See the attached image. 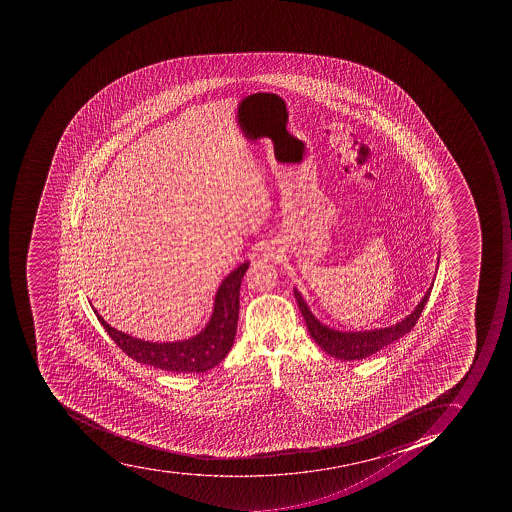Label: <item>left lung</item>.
<instances>
[{
	"label": "left lung",
	"mask_w": 512,
	"mask_h": 512,
	"mask_svg": "<svg viewBox=\"0 0 512 512\" xmlns=\"http://www.w3.org/2000/svg\"><path fill=\"white\" fill-rule=\"evenodd\" d=\"M432 286L424 294L415 310L410 315L403 318L402 322L395 325L386 326V328H376V330L367 331H339L333 330L330 326L323 325L315 315L310 312L306 301L302 299L301 293L294 288V298L298 301L299 310L302 317L306 320L307 331H309L315 343L322 347L326 354H330L334 359L339 360H363L381 351L383 347L395 343L397 339L403 338L405 334L413 330V326L419 320V315L426 306L427 299L431 296Z\"/></svg>",
	"instance_id": "8db88e82"
}]
</instances>
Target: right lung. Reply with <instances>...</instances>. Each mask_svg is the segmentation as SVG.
<instances>
[{
  "label": "right lung",
  "mask_w": 512,
  "mask_h": 512,
  "mask_svg": "<svg viewBox=\"0 0 512 512\" xmlns=\"http://www.w3.org/2000/svg\"><path fill=\"white\" fill-rule=\"evenodd\" d=\"M248 266L250 262H243L222 280L214 298L210 322L206 323L200 333L186 341H142L112 328L97 314L96 309H93L94 314L121 351L136 362L174 373H205L226 359V355L234 346L240 309V285Z\"/></svg>",
  "instance_id": "1"
}]
</instances>
